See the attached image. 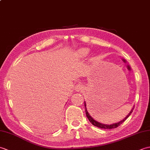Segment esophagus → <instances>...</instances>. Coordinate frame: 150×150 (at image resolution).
<instances>
[{
  "instance_id": "1",
  "label": "esophagus",
  "mask_w": 150,
  "mask_h": 150,
  "mask_svg": "<svg viewBox=\"0 0 150 150\" xmlns=\"http://www.w3.org/2000/svg\"><path fill=\"white\" fill-rule=\"evenodd\" d=\"M82 90H83V86H82V84H78L77 86H76L75 90L77 91H81Z\"/></svg>"
}]
</instances>
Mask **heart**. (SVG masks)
I'll use <instances>...</instances> for the list:
<instances>
[{"label": "heart", "mask_w": 150, "mask_h": 150, "mask_svg": "<svg viewBox=\"0 0 150 150\" xmlns=\"http://www.w3.org/2000/svg\"><path fill=\"white\" fill-rule=\"evenodd\" d=\"M89 53H90V50L86 48V47H83V48L79 49L77 52L78 55L81 58H85V57H86L88 55Z\"/></svg>", "instance_id": "heart-1"}]
</instances>
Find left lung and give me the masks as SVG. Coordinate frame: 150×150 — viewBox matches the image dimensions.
Returning <instances> with one entry per match:
<instances>
[{
  "label": "left lung",
  "instance_id": "8db88e82",
  "mask_svg": "<svg viewBox=\"0 0 150 150\" xmlns=\"http://www.w3.org/2000/svg\"><path fill=\"white\" fill-rule=\"evenodd\" d=\"M84 106H85V111H86V117H88V120H90V122L93 124V126H97L98 128H104V129H113V128H116L117 127H118L119 126H120L122 122H124V121H125L127 119H128V117L131 115V113L133 112V107L132 108V110L130 111V112L129 113V114L127 115L125 118H124V119L119 121V122H116V123H113V124H102L100 122H98L97 121H96L95 120H94L93 119V117H92L90 114H89L88 111L87 110V108H86V102L84 101Z\"/></svg>",
  "mask_w": 150,
  "mask_h": 150
}]
</instances>
